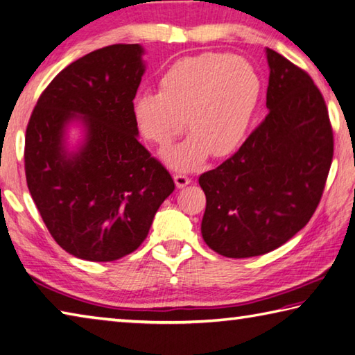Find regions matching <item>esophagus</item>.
<instances>
[{
  "label": "esophagus",
  "mask_w": 355,
  "mask_h": 355,
  "mask_svg": "<svg viewBox=\"0 0 355 355\" xmlns=\"http://www.w3.org/2000/svg\"><path fill=\"white\" fill-rule=\"evenodd\" d=\"M173 178H175V182H176L178 189H182V187L189 185L191 182V178L187 176L185 173H176V175L173 176Z\"/></svg>",
  "instance_id": "obj_1"
}]
</instances>
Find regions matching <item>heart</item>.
I'll list each match as a JSON object with an SVG mask.
<instances>
[{
	"mask_svg": "<svg viewBox=\"0 0 355 355\" xmlns=\"http://www.w3.org/2000/svg\"><path fill=\"white\" fill-rule=\"evenodd\" d=\"M261 78L249 60L223 52L179 58L159 78V92H140L132 117L148 142L165 146L185 130L189 139L164 153L166 165L189 171L210 153L227 156L243 142L257 114Z\"/></svg>",
	"mask_w": 355,
	"mask_h": 355,
	"instance_id": "obj_1",
	"label": "heart"
}]
</instances>
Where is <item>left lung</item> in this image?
<instances>
[{
  "instance_id": "obj_1",
  "label": "left lung",
  "mask_w": 355,
  "mask_h": 355,
  "mask_svg": "<svg viewBox=\"0 0 355 355\" xmlns=\"http://www.w3.org/2000/svg\"><path fill=\"white\" fill-rule=\"evenodd\" d=\"M269 114L235 155L199 176L205 244L227 258L264 255L309 223L323 196L334 135L309 73L267 49Z\"/></svg>"
}]
</instances>
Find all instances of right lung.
<instances>
[{
	"label": "right lung",
	"mask_w": 355,
	"mask_h": 355,
	"mask_svg": "<svg viewBox=\"0 0 355 355\" xmlns=\"http://www.w3.org/2000/svg\"><path fill=\"white\" fill-rule=\"evenodd\" d=\"M144 49L111 44L58 72L32 111L24 140L31 196L55 243L86 261L120 259L144 243L170 173L137 140L132 100ZM82 119L85 144L64 146V128Z\"/></svg>",
	"instance_id": "obj_1"
}]
</instances>
